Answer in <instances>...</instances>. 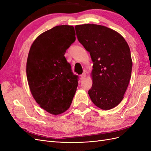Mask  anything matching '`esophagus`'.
Returning a JSON list of instances; mask_svg holds the SVG:
<instances>
[{"label": "esophagus", "instance_id": "esophagus-1", "mask_svg": "<svg viewBox=\"0 0 151 151\" xmlns=\"http://www.w3.org/2000/svg\"><path fill=\"white\" fill-rule=\"evenodd\" d=\"M86 77V74L85 72H84L83 74H81V80H83V79H84Z\"/></svg>", "mask_w": 151, "mask_h": 151}]
</instances>
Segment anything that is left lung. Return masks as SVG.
Segmentation results:
<instances>
[{
  "label": "left lung",
  "mask_w": 151,
  "mask_h": 151,
  "mask_svg": "<svg viewBox=\"0 0 151 151\" xmlns=\"http://www.w3.org/2000/svg\"><path fill=\"white\" fill-rule=\"evenodd\" d=\"M79 42L93 62V86L88 94L102 109L116 106L123 98L130 80L132 60L123 36L106 26L85 24L75 27Z\"/></svg>",
  "instance_id": "8db88e82"
}]
</instances>
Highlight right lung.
Wrapping results in <instances>:
<instances>
[{"mask_svg":"<svg viewBox=\"0 0 151 151\" xmlns=\"http://www.w3.org/2000/svg\"><path fill=\"white\" fill-rule=\"evenodd\" d=\"M72 26H57L38 36L30 48L26 74L31 93L41 108L59 115L70 107L79 77L64 56L76 40Z\"/></svg>","mask_w":151,"mask_h":151,"instance_id":"right-lung-1","label":"right lung"}]
</instances>
